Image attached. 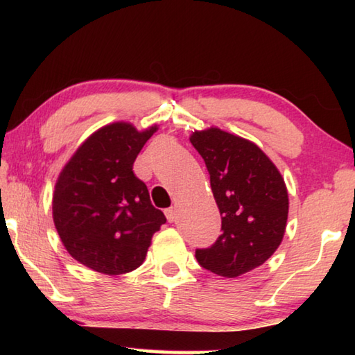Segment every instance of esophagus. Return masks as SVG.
<instances>
[{"label": "esophagus", "instance_id": "obj_1", "mask_svg": "<svg viewBox=\"0 0 355 355\" xmlns=\"http://www.w3.org/2000/svg\"><path fill=\"white\" fill-rule=\"evenodd\" d=\"M164 214H166V218H168V221H169V223L177 221V215H178V210H177V207H169V209H166V210H164Z\"/></svg>", "mask_w": 355, "mask_h": 355}]
</instances>
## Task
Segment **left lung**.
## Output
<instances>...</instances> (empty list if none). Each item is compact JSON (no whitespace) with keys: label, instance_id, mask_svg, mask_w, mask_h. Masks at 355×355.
I'll return each mask as SVG.
<instances>
[{"label":"left lung","instance_id":"left-lung-1","mask_svg":"<svg viewBox=\"0 0 355 355\" xmlns=\"http://www.w3.org/2000/svg\"><path fill=\"white\" fill-rule=\"evenodd\" d=\"M191 143L206 163L221 214V235L197 248L198 263L215 275L236 277L262 266L281 244L288 193L276 166L245 139L218 128L195 131Z\"/></svg>","mask_w":355,"mask_h":355}]
</instances>
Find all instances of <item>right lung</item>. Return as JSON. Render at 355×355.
<instances>
[{"label":"right lung","instance_id":"1","mask_svg":"<svg viewBox=\"0 0 355 355\" xmlns=\"http://www.w3.org/2000/svg\"><path fill=\"white\" fill-rule=\"evenodd\" d=\"M157 126L117 122L96 131L65 164L53 195V221L74 259L105 275L141 266L166 223L132 166Z\"/></svg>","mask_w":355,"mask_h":355}]
</instances>
